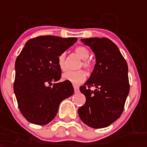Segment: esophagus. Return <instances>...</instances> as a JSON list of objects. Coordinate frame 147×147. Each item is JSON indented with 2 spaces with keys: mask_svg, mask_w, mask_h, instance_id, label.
<instances>
[{
  "mask_svg": "<svg viewBox=\"0 0 147 147\" xmlns=\"http://www.w3.org/2000/svg\"><path fill=\"white\" fill-rule=\"evenodd\" d=\"M74 91H75V93H78L79 92V88L77 85H74Z\"/></svg>",
  "mask_w": 147,
  "mask_h": 147,
  "instance_id": "34e87169",
  "label": "esophagus"
}]
</instances>
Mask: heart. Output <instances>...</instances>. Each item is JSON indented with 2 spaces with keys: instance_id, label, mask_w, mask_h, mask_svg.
Wrapping results in <instances>:
<instances>
[{
  "instance_id": "1",
  "label": "heart",
  "mask_w": 147,
  "mask_h": 147,
  "mask_svg": "<svg viewBox=\"0 0 147 147\" xmlns=\"http://www.w3.org/2000/svg\"><path fill=\"white\" fill-rule=\"evenodd\" d=\"M75 53L76 55L83 59L82 65L85 69L91 70L92 69V63L90 61L87 60L89 57L90 53L89 50L85 47L80 46V47H76L75 49ZM58 65L61 69V70L64 71L66 69L65 66V53H63L60 54L58 57ZM85 73L82 70H78V71H65V73L62 74V79L65 81H68L74 85H78L79 83L82 82L85 79Z\"/></svg>"
}]
</instances>
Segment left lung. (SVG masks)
I'll return each instance as SVG.
<instances>
[{
	"label": "left lung",
	"instance_id": "1",
	"mask_svg": "<svg viewBox=\"0 0 147 147\" xmlns=\"http://www.w3.org/2000/svg\"><path fill=\"white\" fill-rule=\"evenodd\" d=\"M81 41L91 48L95 65L80 92L86 101L78 110L84 123L92 128L111 125L121 117L130 92L127 63L118 47L107 38L92 37ZM95 88L91 90L90 88Z\"/></svg>",
	"mask_w": 147,
	"mask_h": 147
}]
</instances>
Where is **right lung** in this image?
Masks as SVG:
<instances>
[{
	"mask_svg": "<svg viewBox=\"0 0 147 147\" xmlns=\"http://www.w3.org/2000/svg\"><path fill=\"white\" fill-rule=\"evenodd\" d=\"M77 40L76 37L40 36L29 40L17 56L13 90L20 111L29 122L49 123L60 103L73 94L70 82H58L62 74L58 57Z\"/></svg>",
	"mask_w": 147,
	"mask_h": 147,
	"instance_id": "1",
	"label": "right lung"
}]
</instances>
